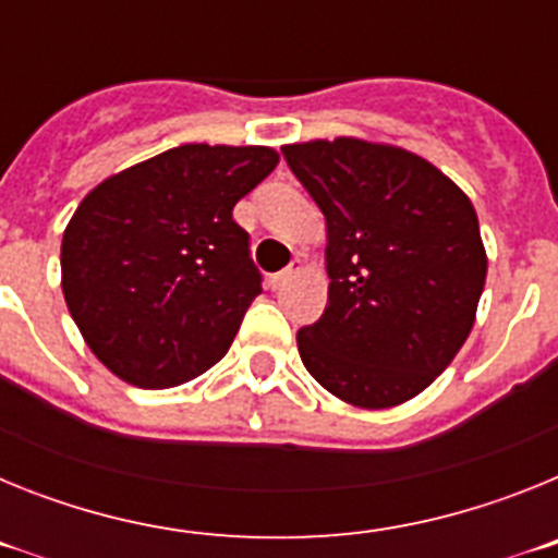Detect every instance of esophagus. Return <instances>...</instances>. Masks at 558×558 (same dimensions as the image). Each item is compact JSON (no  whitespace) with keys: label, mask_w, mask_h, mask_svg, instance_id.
<instances>
[{"label":"esophagus","mask_w":558,"mask_h":558,"mask_svg":"<svg viewBox=\"0 0 558 558\" xmlns=\"http://www.w3.org/2000/svg\"><path fill=\"white\" fill-rule=\"evenodd\" d=\"M299 270H302V263H299V259H293V263H290L284 270H279V274H270L268 276V288L270 290H282L284 284H288L290 279H293V276L299 274Z\"/></svg>","instance_id":"esophagus-1"}]
</instances>
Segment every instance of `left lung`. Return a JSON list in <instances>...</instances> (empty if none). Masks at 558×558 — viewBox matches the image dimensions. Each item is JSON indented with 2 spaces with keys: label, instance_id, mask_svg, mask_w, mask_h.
<instances>
[{
  "label": "left lung",
  "instance_id": "1",
  "mask_svg": "<svg viewBox=\"0 0 558 558\" xmlns=\"http://www.w3.org/2000/svg\"><path fill=\"white\" fill-rule=\"evenodd\" d=\"M327 218L329 302L299 354L329 393L391 408L445 372L486 282L477 215L430 161L363 140L282 147Z\"/></svg>",
  "mask_w": 558,
  "mask_h": 558
}]
</instances>
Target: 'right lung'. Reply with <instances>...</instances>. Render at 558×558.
<instances>
[{
	"label": "right lung",
	"instance_id": "add662e5",
	"mask_svg": "<svg viewBox=\"0 0 558 558\" xmlns=\"http://www.w3.org/2000/svg\"><path fill=\"white\" fill-rule=\"evenodd\" d=\"M276 161L270 147L181 145L83 198L63 231V299L117 377L172 388L229 352L263 293L231 211Z\"/></svg>",
	"mask_w": 558,
	"mask_h": 558
}]
</instances>
